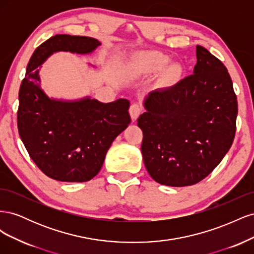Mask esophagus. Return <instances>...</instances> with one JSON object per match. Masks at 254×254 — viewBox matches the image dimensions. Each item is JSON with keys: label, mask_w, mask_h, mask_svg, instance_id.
<instances>
[{"label": "esophagus", "mask_w": 254, "mask_h": 254, "mask_svg": "<svg viewBox=\"0 0 254 254\" xmlns=\"http://www.w3.org/2000/svg\"><path fill=\"white\" fill-rule=\"evenodd\" d=\"M142 110H143L142 106L140 104H137V103H134V104L130 106L129 113H130V117H131L132 121H135L137 118H139V115L141 114Z\"/></svg>", "instance_id": "34e87169"}]
</instances>
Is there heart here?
<instances>
[{
  "mask_svg": "<svg viewBox=\"0 0 254 254\" xmlns=\"http://www.w3.org/2000/svg\"><path fill=\"white\" fill-rule=\"evenodd\" d=\"M170 64V58L159 52H146L137 56L132 63V70L136 74H149L163 70ZM181 73L179 65L173 64L167 68L166 77L177 78Z\"/></svg>",
  "mask_w": 254,
  "mask_h": 254,
  "instance_id": "heart-1",
  "label": "heart"
}]
</instances>
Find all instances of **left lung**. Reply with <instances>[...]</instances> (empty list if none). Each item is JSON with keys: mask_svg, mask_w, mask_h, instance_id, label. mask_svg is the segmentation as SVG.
<instances>
[{"mask_svg": "<svg viewBox=\"0 0 254 254\" xmlns=\"http://www.w3.org/2000/svg\"><path fill=\"white\" fill-rule=\"evenodd\" d=\"M194 74L146 97L137 119L142 155L151 178L168 187L193 186L224 159L236 131L237 98L221 61L196 47Z\"/></svg>", "mask_w": 254, "mask_h": 254, "instance_id": "1", "label": "left lung"}]
</instances>
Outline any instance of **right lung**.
I'll return each instance as SVG.
<instances>
[{"label":"right lung","mask_w":254,"mask_h":254,"mask_svg":"<svg viewBox=\"0 0 254 254\" xmlns=\"http://www.w3.org/2000/svg\"><path fill=\"white\" fill-rule=\"evenodd\" d=\"M101 42L91 37L56 35L39 45L19 91L18 130L29 157L43 174L64 182H86L98 174L112 142L131 122L129 101L104 104L90 97L65 102L41 90L40 66L56 52L89 54Z\"/></svg>","instance_id":"right-lung-1"}]
</instances>
